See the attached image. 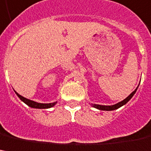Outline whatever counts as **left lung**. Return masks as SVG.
Returning <instances> with one entry per match:
<instances>
[{"label":"left lung","mask_w":151,"mask_h":151,"mask_svg":"<svg viewBox=\"0 0 151 151\" xmlns=\"http://www.w3.org/2000/svg\"><path fill=\"white\" fill-rule=\"evenodd\" d=\"M137 88H136L134 91L130 94L129 96L126 97L125 100H123L122 101L119 102V103H117V104H116V105H113V106H101V105L92 104V106H93V107H95V108H96V109H98V110H101V111H114V110H116V109L120 108V107H121L122 106L125 105L127 102L130 101V99L132 98V96L134 95V93H135L136 91H137Z\"/></svg>","instance_id":"left-lung-1"}]
</instances>
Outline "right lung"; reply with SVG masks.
Wrapping results in <instances>:
<instances>
[{
  "instance_id": "obj_1",
  "label": "right lung",
  "mask_w": 151,
  "mask_h": 151,
  "mask_svg": "<svg viewBox=\"0 0 151 151\" xmlns=\"http://www.w3.org/2000/svg\"><path fill=\"white\" fill-rule=\"evenodd\" d=\"M16 94H17V96L19 97L22 101L24 102V103H26L27 106H30V107H31V108H35V109H48V108H51V107H53V106L57 103V102L47 103V104H45V103H38V102L31 101V100H29V99H26V98L23 97L22 96H21V95H19L17 92H16Z\"/></svg>"
}]
</instances>
